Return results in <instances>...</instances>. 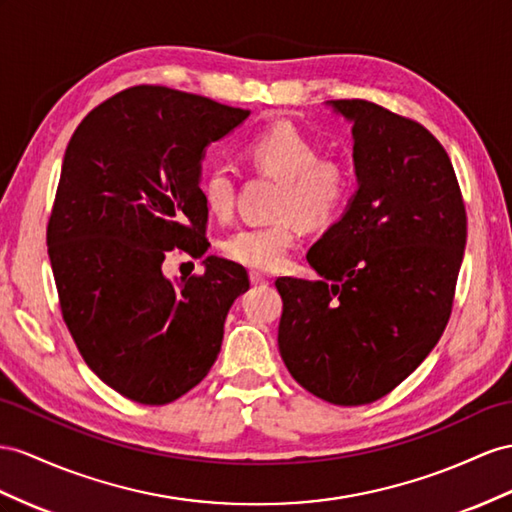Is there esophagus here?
<instances>
[{
  "label": "esophagus",
  "mask_w": 512,
  "mask_h": 512,
  "mask_svg": "<svg viewBox=\"0 0 512 512\" xmlns=\"http://www.w3.org/2000/svg\"><path fill=\"white\" fill-rule=\"evenodd\" d=\"M248 279H251L253 285H268V283H270V279L266 277V274H261V272H257V270H253L251 274H248Z\"/></svg>",
  "instance_id": "esophagus-1"
}]
</instances>
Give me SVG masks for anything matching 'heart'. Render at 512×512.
Returning <instances> with one entry per match:
<instances>
[{"label": "heart", "instance_id": "heart-1", "mask_svg": "<svg viewBox=\"0 0 512 512\" xmlns=\"http://www.w3.org/2000/svg\"><path fill=\"white\" fill-rule=\"evenodd\" d=\"M242 157L253 173L279 179L272 201V216L279 218L235 229L222 242V253L235 264L270 272L285 264L296 244L298 225L322 229L342 214L355 177L346 160L320 155L316 140L287 123L248 138ZM235 190L238 179L231 166L216 162L205 168L201 196L209 214L227 218L233 212Z\"/></svg>", "mask_w": 512, "mask_h": 512}]
</instances>
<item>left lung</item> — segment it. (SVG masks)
<instances>
[{"mask_svg":"<svg viewBox=\"0 0 512 512\" xmlns=\"http://www.w3.org/2000/svg\"><path fill=\"white\" fill-rule=\"evenodd\" d=\"M355 123L359 190L309 248L322 281L279 277V352L294 381L339 406L387 396L437 346L454 305L467 214L430 131L365 99L331 101Z\"/></svg>","mask_w":512,"mask_h":512,"instance_id":"1","label":"left lung"}]
</instances>
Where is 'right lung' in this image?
Masks as SVG:
<instances>
[{
  "mask_svg": "<svg viewBox=\"0 0 512 512\" xmlns=\"http://www.w3.org/2000/svg\"><path fill=\"white\" fill-rule=\"evenodd\" d=\"M251 110L166 86H131L90 110L64 153L47 251L62 320L121 396L160 406L199 385L220 352L246 270L207 257L170 283L168 253L203 257L201 160Z\"/></svg>",
  "mask_w": 512,
  "mask_h": 512,
  "instance_id": "obj_1",
  "label": "right lung"
}]
</instances>
